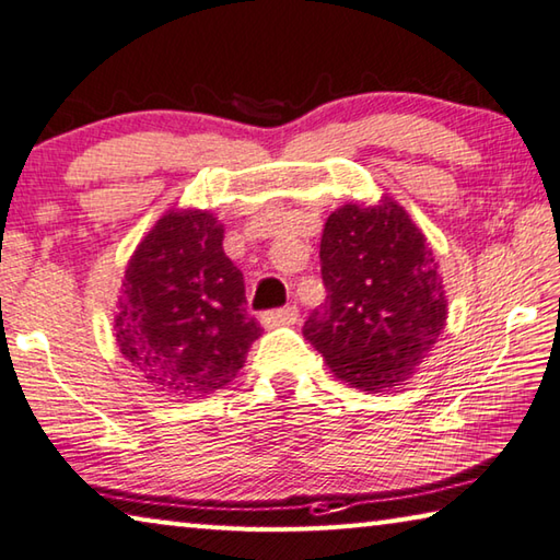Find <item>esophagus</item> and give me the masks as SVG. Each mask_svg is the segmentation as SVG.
Instances as JSON below:
<instances>
[{"instance_id": "34e87169", "label": "esophagus", "mask_w": 560, "mask_h": 560, "mask_svg": "<svg viewBox=\"0 0 560 560\" xmlns=\"http://www.w3.org/2000/svg\"><path fill=\"white\" fill-rule=\"evenodd\" d=\"M298 317H300L298 307H295V305H288V307H278V310L262 312L260 322H262V325L268 327V329H272V327H282V325H295Z\"/></svg>"}]
</instances>
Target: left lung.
I'll list each match as a JSON object with an SVG mask.
<instances>
[{"instance_id": "8db88e82", "label": "left lung", "mask_w": 560, "mask_h": 560, "mask_svg": "<svg viewBox=\"0 0 560 560\" xmlns=\"http://www.w3.org/2000/svg\"><path fill=\"white\" fill-rule=\"evenodd\" d=\"M327 302L302 335L347 384L381 390L406 381L445 327L433 250L404 206H341L319 245Z\"/></svg>"}]
</instances>
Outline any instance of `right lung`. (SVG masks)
<instances>
[{"label":"right lung","instance_id":"right-lung-1","mask_svg":"<svg viewBox=\"0 0 560 560\" xmlns=\"http://www.w3.org/2000/svg\"><path fill=\"white\" fill-rule=\"evenodd\" d=\"M206 211L166 213L127 265L117 347L160 388L213 394L238 374L260 325L245 312L243 272Z\"/></svg>","mask_w":560,"mask_h":560}]
</instances>
